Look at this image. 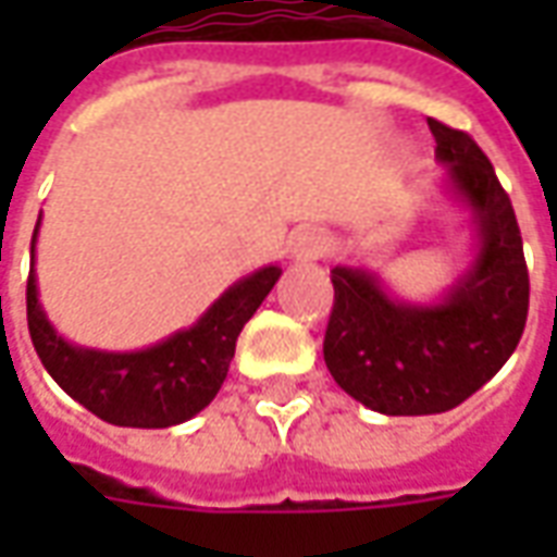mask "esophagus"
<instances>
[{"instance_id": "obj_1", "label": "esophagus", "mask_w": 557, "mask_h": 557, "mask_svg": "<svg viewBox=\"0 0 557 557\" xmlns=\"http://www.w3.org/2000/svg\"><path fill=\"white\" fill-rule=\"evenodd\" d=\"M325 232L322 230H313V226H304V230H295L289 235V256L292 262H315L319 256L325 253Z\"/></svg>"}]
</instances>
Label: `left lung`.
Masks as SVG:
<instances>
[{
  "label": "left lung",
  "mask_w": 557,
  "mask_h": 557,
  "mask_svg": "<svg viewBox=\"0 0 557 557\" xmlns=\"http://www.w3.org/2000/svg\"><path fill=\"white\" fill-rule=\"evenodd\" d=\"M442 194L471 220V262L432 301H406L379 271L334 265L325 363L379 414H442L466 403L519 346L528 268L510 196L478 143L430 119Z\"/></svg>",
  "instance_id": "obj_1"
}]
</instances>
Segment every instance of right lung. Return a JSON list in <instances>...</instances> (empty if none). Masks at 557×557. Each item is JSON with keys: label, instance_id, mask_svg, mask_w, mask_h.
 I'll list each match as a JSON object with an SVG mask.
<instances>
[{"label": "right lung", "instance_id": "add662e5", "mask_svg": "<svg viewBox=\"0 0 557 557\" xmlns=\"http://www.w3.org/2000/svg\"><path fill=\"white\" fill-rule=\"evenodd\" d=\"M38 230L41 218L32 235V268L26 283V319L35 351L67 397L113 426L166 430L206 409L230 373L242 327L283 274L280 265L256 268L253 274L235 280L194 325L146 349H91L62 337L44 310L35 274Z\"/></svg>", "mask_w": 557, "mask_h": 557}]
</instances>
